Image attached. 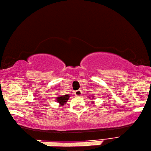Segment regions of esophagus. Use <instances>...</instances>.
<instances>
[{"instance_id":"esophagus-1","label":"esophagus","mask_w":151,"mask_h":151,"mask_svg":"<svg viewBox=\"0 0 151 151\" xmlns=\"http://www.w3.org/2000/svg\"><path fill=\"white\" fill-rule=\"evenodd\" d=\"M82 91H81V90H78V91H76V92H75V95L76 96H80L82 94Z\"/></svg>"}]
</instances>
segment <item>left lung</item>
I'll return each mask as SVG.
<instances>
[{
    "mask_svg": "<svg viewBox=\"0 0 151 151\" xmlns=\"http://www.w3.org/2000/svg\"><path fill=\"white\" fill-rule=\"evenodd\" d=\"M89 98H91V99H92V100H94V96H91V97H90ZM91 102H92V103H94V101H92ZM92 104H94V103H92Z\"/></svg>",
    "mask_w": 151,
    "mask_h": 151,
    "instance_id": "left-lung-1",
    "label": "left lung"
}]
</instances>
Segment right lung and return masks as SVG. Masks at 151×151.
<instances>
[{
  "mask_svg": "<svg viewBox=\"0 0 151 151\" xmlns=\"http://www.w3.org/2000/svg\"><path fill=\"white\" fill-rule=\"evenodd\" d=\"M71 96L69 94L59 96L56 98V101L57 103H59V106H63L64 105H65V103L68 102V100Z\"/></svg>",
  "mask_w": 151,
  "mask_h": 151,
  "instance_id": "obj_1",
  "label": "right lung"
}]
</instances>
